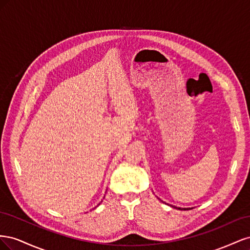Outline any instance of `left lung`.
<instances>
[{
  "instance_id": "1",
  "label": "left lung",
  "mask_w": 250,
  "mask_h": 250,
  "mask_svg": "<svg viewBox=\"0 0 250 250\" xmlns=\"http://www.w3.org/2000/svg\"><path fill=\"white\" fill-rule=\"evenodd\" d=\"M173 208H175L177 209H190V208H176V207H173Z\"/></svg>"
}]
</instances>
